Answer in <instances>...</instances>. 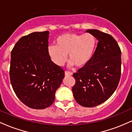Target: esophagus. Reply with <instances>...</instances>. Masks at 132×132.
<instances>
[{
    "instance_id": "esophagus-1",
    "label": "esophagus",
    "mask_w": 132,
    "mask_h": 132,
    "mask_svg": "<svg viewBox=\"0 0 132 132\" xmlns=\"http://www.w3.org/2000/svg\"><path fill=\"white\" fill-rule=\"evenodd\" d=\"M72 75V72H70V71H65V76H71Z\"/></svg>"
}]
</instances>
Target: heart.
Here are the masks:
<instances>
[{
  "label": "heart",
  "mask_w": 132,
  "mask_h": 132,
  "mask_svg": "<svg viewBox=\"0 0 132 132\" xmlns=\"http://www.w3.org/2000/svg\"><path fill=\"white\" fill-rule=\"evenodd\" d=\"M96 45V38L91 33H67L57 37L56 45L48 46V52L53 61L58 66L66 62L68 54L69 61L76 67L81 68L91 60Z\"/></svg>",
  "instance_id": "1"
}]
</instances>
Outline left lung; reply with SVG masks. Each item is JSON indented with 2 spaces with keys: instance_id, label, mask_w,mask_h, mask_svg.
<instances>
[{
  "instance_id": "8db88e82",
  "label": "left lung",
  "mask_w": 132,
  "mask_h": 132,
  "mask_svg": "<svg viewBox=\"0 0 132 132\" xmlns=\"http://www.w3.org/2000/svg\"><path fill=\"white\" fill-rule=\"evenodd\" d=\"M98 43L91 60L73 74L74 97L79 105L93 107L105 102L116 90L121 76V50L117 42L108 33L88 30Z\"/></svg>"
}]
</instances>
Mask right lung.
Returning <instances> with one entry per match:
<instances>
[{
	"mask_svg": "<svg viewBox=\"0 0 132 132\" xmlns=\"http://www.w3.org/2000/svg\"><path fill=\"white\" fill-rule=\"evenodd\" d=\"M49 31L22 37L11 52L10 79L18 98L34 109H43L54 101L64 71L51 60L48 52Z\"/></svg>",
	"mask_w": 132,
	"mask_h": 132,
	"instance_id": "1",
	"label": "right lung"
}]
</instances>
